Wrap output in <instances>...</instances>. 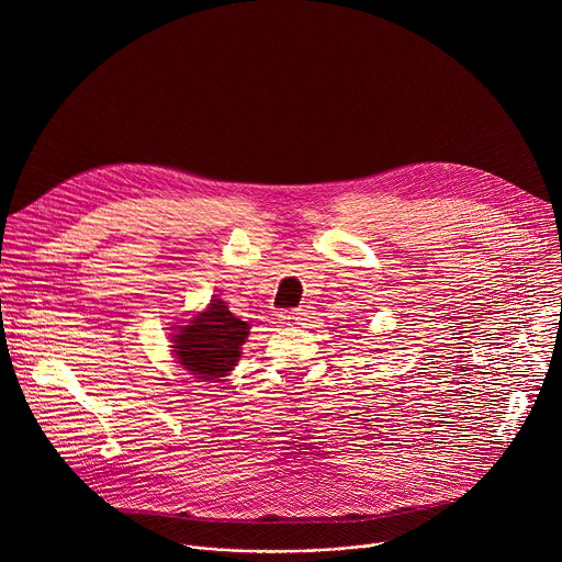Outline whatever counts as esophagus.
<instances>
[{
	"label": "esophagus",
	"instance_id": "34e87169",
	"mask_svg": "<svg viewBox=\"0 0 562 562\" xmlns=\"http://www.w3.org/2000/svg\"><path fill=\"white\" fill-rule=\"evenodd\" d=\"M304 315H306L304 308H284V311L278 313V319H280V325H284V327H295V325H302Z\"/></svg>",
	"mask_w": 562,
	"mask_h": 562
}]
</instances>
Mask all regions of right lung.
Instances as JSON below:
<instances>
[{
    "label": "right lung",
    "instance_id": "1",
    "mask_svg": "<svg viewBox=\"0 0 562 562\" xmlns=\"http://www.w3.org/2000/svg\"><path fill=\"white\" fill-rule=\"evenodd\" d=\"M176 334V356L180 364L193 371L195 378L215 380L226 375L239 358L249 325L235 317L228 306L213 297L209 308L191 319V325L180 327Z\"/></svg>",
    "mask_w": 562,
    "mask_h": 562
}]
</instances>
